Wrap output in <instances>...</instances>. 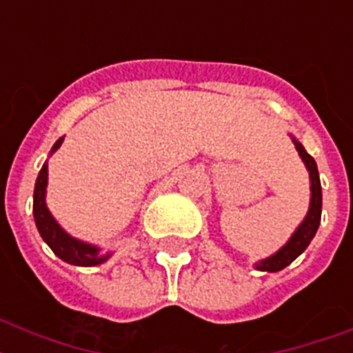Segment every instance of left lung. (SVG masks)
<instances>
[{"label": "left lung", "mask_w": 353, "mask_h": 353, "mask_svg": "<svg viewBox=\"0 0 353 353\" xmlns=\"http://www.w3.org/2000/svg\"><path fill=\"white\" fill-rule=\"evenodd\" d=\"M290 137L293 141V144H295L299 155H301L302 163L306 165L307 174H310V192H312L310 194V209H307V214L304 216V220L301 221V225L296 227L290 240L285 241L279 251L271 254V256L263 258V260H258L254 263V269H258V271H268V273H276L280 269H284L299 254L306 251V247L310 245V241L313 240V236L317 232L319 223H321V212H323V188H321V179H319L317 163L304 150L302 143L295 135H290Z\"/></svg>", "instance_id": "obj_1"}]
</instances>
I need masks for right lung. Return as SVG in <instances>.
Listing matches in <instances>:
<instances>
[{
  "mask_svg": "<svg viewBox=\"0 0 353 353\" xmlns=\"http://www.w3.org/2000/svg\"><path fill=\"white\" fill-rule=\"evenodd\" d=\"M63 143V137H60L57 143L52 144L51 154L57 152ZM47 194V161L41 166L38 179L34 185V198H32V214H34L36 227L38 232L43 238L47 245L51 247L52 252L57 254L60 260L71 263V265H79V268H93L99 263H104L108 258L112 256V252H102L99 245L82 241L79 238L69 234L62 225L54 220V216L51 214V210L47 209L46 203Z\"/></svg>",
  "mask_w": 353,
  "mask_h": 353,
  "instance_id": "right-lung-1",
  "label": "right lung"
}]
</instances>
